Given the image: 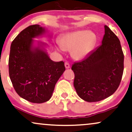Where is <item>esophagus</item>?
Here are the masks:
<instances>
[{
  "label": "esophagus",
  "mask_w": 132,
  "mask_h": 132,
  "mask_svg": "<svg viewBox=\"0 0 132 132\" xmlns=\"http://www.w3.org/2000/svg\"><path fill=\"white\" fill-rule=\"evenodd\" d=\"M65 67L66 68H69L70 67V65L69 63L67 62H65Z\"/></svg>",
  "instance_id": "1"
}]
</instances>
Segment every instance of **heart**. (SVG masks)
Listing matches in <instances>:
<instances>
[{
	"label": "heart",
	"mask_w": 132,
	"mask_h": 132,
	"mask_svg": "<svg viewBox=\"0 0 132 132\" xmlns=\"http://www.w3.org/2000/svg\"><path fill=\"white\" fill-rule=\"evenodd\" d=\"M97 42L96 35L88 30H77L62 35L59 39V50L71 51L73 58L84 59L90 53Z\"/></svg>",
	"instance_id": "obj_1"
}]
</instances>
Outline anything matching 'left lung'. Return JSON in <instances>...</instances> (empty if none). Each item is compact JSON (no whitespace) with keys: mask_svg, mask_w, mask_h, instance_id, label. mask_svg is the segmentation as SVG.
Returning a JSON list of instances; mask_svg holds the SVG:
<instances>
[{"mask_svg":"<svg viewBox=\"0 0 132 132\" xmlns=\"http://www.w3.org/2000/svg\"><path fill=\"white\" fill-rule=\"evenodd\" d=\"M102 45L86 58L72 65L74 86L81 98L95 102L111 96L118 89L124 70V54L117 35L104 26Z\"/></svg>","mask_w":132,"mask_h":132,"instance_id":"8db88e82","label":"left lung"}]
</instances>
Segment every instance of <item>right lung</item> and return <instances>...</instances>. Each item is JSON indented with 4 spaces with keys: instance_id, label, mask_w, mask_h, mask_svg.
<instances>
[{
    "instance_id": "add662e5",
    "label": "right lung",
    "mask_w": 132,
    "mask_h": 132,
    "mask_svg": "<svg viewBox=\"0 0 132 132\" xmlns=\"http://www.w3.org/2000/svg\"><path fill=\"white\" fill-rule=\"evenodd\" d=\"M44 30L38 24L25 28L12 41L9 57V75L14 89L21 98L34 103L51 98L65 70L63 61L54 62L39 47H32V38Z\"/></svg>"
}]
</instances>
